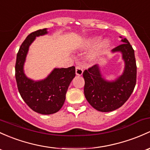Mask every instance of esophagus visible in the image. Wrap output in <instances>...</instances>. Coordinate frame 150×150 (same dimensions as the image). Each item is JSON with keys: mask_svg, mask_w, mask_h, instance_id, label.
I'll use <instances>...</instances> for the list:
<instances>
[{"mask_svg": "<svg viewBox=\"0 0 150 150\" xmlns=\"http://www.w3.org/2000/svg\"><path fill=\"white\" fill-rule=\"evenodd\" d=\"M83 74V69L80 66H76V74L81 76Z\"/></svg>", "mask_w": 150, "mask_h": 150, "instance_id": "34e87169", "label": "esophagus"}]
</instances>
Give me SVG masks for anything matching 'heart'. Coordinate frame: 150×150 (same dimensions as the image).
<instances>
[{
  "instance_id": "obj_1",
  "label": "heart",
  "mask_w": 150,
  "mask_h": 150,
  "mask_svg": "<svg viewBox=\"0 0 150 150\" xmlns=\"http://www.w3.org/2000/svg\"><path fill=\"white\" fill-rule=\"evenodd\" d=\"M100 39L101 38H99V37H96V38H91V39L88 40V41L85 43L84 46H86V47H91V46H95V45L97 44L99 41H100ZM109 46V41H104L102 43H101L100 46H99L97 49H95L94 51L91 53V55H90V57L94 58V57H95V56H96L99 55V54H103V53H104L107 50Z\"/></svg>"
}]
</instances>
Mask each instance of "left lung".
<instances>
[{
    "mask_svg": "<svg viewBox=\"0 0 150 150\" xmlns=\"http://www.w3.org/2000/svg\"><path fill=\"white\" fill-rule=\"evenodd\" d=\"M112 52L120 51L125 63L123 74L113 81L104 79L98 65L83 72L84 96L90 105L102 112H112L122 107L131 96L137 81V65L134 51L127 38Z\"/></svg>",
    "mask_w": 150,
    "mask_h": 150,
    "instance_id": "obj_1",
    "label": "left lung"
}]
</instances>
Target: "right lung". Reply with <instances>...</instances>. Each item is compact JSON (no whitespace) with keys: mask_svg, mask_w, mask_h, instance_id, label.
Wrapping results in <instances>:
<instances>
[{"mask_svg":"<svg viewBox=\"0 0 150 150\" xmlns=\"http://www.w3.org/2000/svg\"><path fill=\"white\" fill-rule=\"evenodd\" d=\"M47 33L46 28L30 33L22 43L17 54L16 80L22 99L32 110L41 114H51L61 109L67 89L76 76L75 67L54 69L47 78L34 81L25 76L23 65L28 48L36 36Z\"/></svg>","mask_w":150,"mask_h":150,"instance_id":"right-lung-1","label":"right lung"}]
</instances>
